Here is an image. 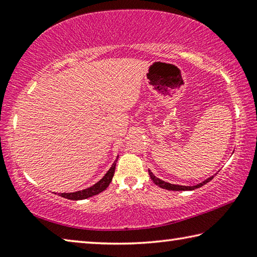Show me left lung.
Here are the masks:
<instances>
[{"instance_id": "left-lung-1", "label": "left lung", "mask_w": 257, "mask_h": 257, "mask_svg": "<svg viewBox=\"0 0 257 257\" xmlns=\"http://www.w3.org/2000/svg\"><path fill=\"white\" fill-rule=\"evenodd\" d=\"M149 173H150L151 179L153 180V182H154L155 185H158L159 187H161V188L168 189V190H193V189H195V188H199V187L204 186L205 184H207L208 181H211V180L213 179V177H211V178H208V179H206L205 181H203L202 184H198V185H196V186H179V185L169 184V182H165V181H163V180L159 179V178H156L150 170H149Z\"/></svg>"}]
</instances>
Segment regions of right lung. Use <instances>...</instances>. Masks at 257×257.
I'll list each match as a JSON object with an SVG mask.
<instances>
[{"instance_id": "obj_1", "label": "right lung", "mask_w": 257, "mask_h": 257, "mask_svg": "<svg viewBox=\"0 0 257 257\" xmlns=\"http://www.w3.org/2000/svg\"><path fill=\"white\" fill-rule=\"evenodd\" d=\"M116 160L114 161V163L112 164L110 170L106 172V175L104 176L98 182H96L94 186L89 187V188L84 189V190L76 191V193H62V194H60V196L68 198V199H72V201H78V199H85V198H88L90 196H94V195H97L98 193H101V191L105 190L108 187V185H110V182L112 181L113 175H114Z\"/></svg>"}]
</instances>
